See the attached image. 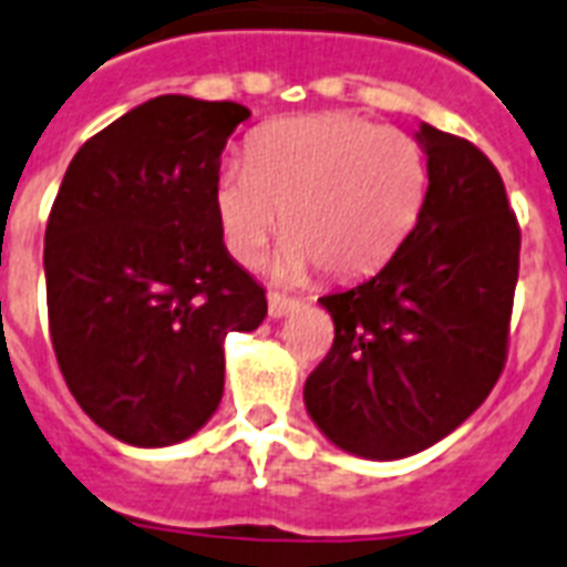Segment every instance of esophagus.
Here are the masks:
<instances>
[{"label": "esophagus", "instance_id": "34e87169", "mask_svg": "<svg viewBox=\"0 0 567 567\" xmlns=\"http://www.w3.org/2000/svg\"><path fill=\"white\" fill-rule=\"evenodd\" d=\"M296 307H298L296 298L280 296V292H271V296H269V316H271V319H284V316L292 313Z\"/></svg>", "mask_w": 567, "mask_h": 567}]
</instances>
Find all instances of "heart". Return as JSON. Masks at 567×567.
I'll list each match as a JSON object with an SVG mask.
<instances>
[{
	"label": "heart",
	"instance_id": "heart-1",
	"mask_svg": "<svg viewBox=\"0 0 567 567\" xmlns=\"http://www.w3.org/2000/svg\"><path fill=\"white\" fill-rule=\"evenodd\" d=\"M429 186L420 144L352 115L284 117L262 126L251 162H224L213 206L224 245L254 266L271 236L284 245L275 271L354 280L372 275L414 230Z\"/></svg>",
	"mask_w": 567,
	"mask_h": 567
}]
</instances>
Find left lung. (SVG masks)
<instances>
[{"label":"left lung","instance_id":"1","mask_svg":"<svg viewBox=\"0 0 567 567\" xmlns=\"http://www.w3.org/2000/svg\"><path fill=\"white\" fill-rule=\"evenodd\" d=\"M429 188L388 266L319 298L333 346L305 384L340 450L393 462L455 432L497 384L508 349L520 227L491 159L423 124Z\"/></svg>","mask_w":567,"mask_h":567}]
</instances>
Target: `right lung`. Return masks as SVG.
<instances>
[{
  "label": "right lung",
  "instance_id": "1",
  "mask_svg": "<svg viewBox=\"0 0 567 567\" xmlns=\"http://www.w3.org/2000/svg\"><path fill=\"white\" fill-rule=\"evenodd\" d=\"M251 112L165 94L87 138L43 236L50 337L79 408L130 446H171L215 414L224 337L266 289L224 248L213 186Z\"/></svg>",
  "mask_w": 567,
  "mask_h": 567
}]
</instances>
